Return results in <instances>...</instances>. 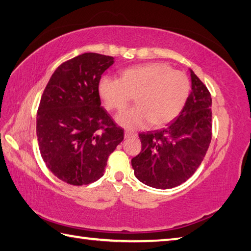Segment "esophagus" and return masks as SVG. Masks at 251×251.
I'll list each match as a JSON object with an SVG mask.
<instances>
[{
    "label": "esophagus",
    "instance_id": "34e87169",
    "mask_svg": "<svg viewBox=\"0 0 251 251\" xmlns=\"http://www.w3.org/2000/svg\"><path fill=\"white\" fill-rule=\"evenodd\" d=\"M136 136H137V134H135V132L128 131V130L125 131V138H130V137H136Z\"/></svg>",
    "mask_w": 251,
    "mask_h": 251
}]
</instances>
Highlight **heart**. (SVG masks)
I'll use <instances>...</instances> for the list:
<instances>
[{"instance_id": "b5f03b06", "label": "heart", "mask_w": 251, "mask_h": 251, "mask_svg": "<svg viewBox=\"0 0 251 251\" xmlns=\"http://www.w3.org/2000/svg\"><path fill=\"white\" fill-rule=\"evenodd\" d=\"M191 84L184 73L165 63H148L126 69L120 78L104 76L98 94L109 111L123 112L132 98L138 105L117 116L123 127L138 129L151 122L154 127L166 125L184 106Z\"/></svg>"}]
</instances>
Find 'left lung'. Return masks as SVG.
I'll list each match as a JSON object with an SVG mask.
<instances>
[{
    "label": "left lung",
    "mask_w": 251,
    "mask_h": 251,
    "mask_svg": "<svg viewBox=\"0 0 251 251\" xmlns=\"http://www.w3.org/2000/svg\"><path fill=\"white\" fill-rule=\"evenodd\" d=\"M192 92L179 116L165 128L140 132L141 152L131 159L135 176L155 189L185 182L200 167L211 141V95L191 71Z\"/></svg>",
    "instance_id": "1"
}]
</instances>
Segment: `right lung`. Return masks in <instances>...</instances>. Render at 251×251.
<instances>
[{
    "label": "right lung",
    "mask_w": 251,
    "mask_h": 251,
    "mask_svg": "<svg viewBox=\"0 0 251 251\" xmlns=\"http://www.w3.org/2000/svg\"><path fill=\"white\" fill-rule=\"evenodd\" d=\"M114 58L85 52L62 62L42 95L36 115L41 156L58 179L71 185L103 176L124 129L101 106L98 84Z\"/></svg>",
    "instance_id": "1"
}]
</instances>
